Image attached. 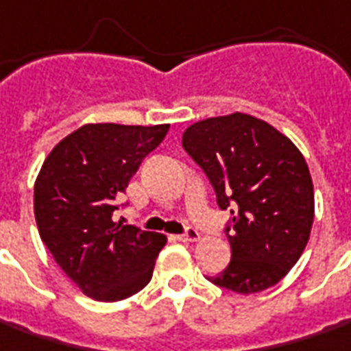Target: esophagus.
Instances as JSON below:
<instances>
[{
	"mask_svg": "<svg viewBox=\"0 0 351 351\" xmlns=\"http://www.w3.org/2000/svg\"><path fill=\"white\" fill-rule=\"evenodd\" d=\"M178 241H186V243H194V241H198L199 239V233L194 229V227H188L186 231L182 233V235L176 237Z\"/></svg>",
	"mask_w": 351,
	"mask_h": 351,
	"instance_id": "34e87169",
	"label": "esophagus"
}]
</instances>
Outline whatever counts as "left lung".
I'll return each mask as SVG.
<instances>
[{"mask_svg": "<svg viewBox=\"0 0 351 351\" xmlns=\"http://www.w3.org/2000/svg\"><path fill=\"white\" fill-rule=\"evenodd\" d=\"M182 147L208 176L217 206L231 212V262L208 280L243 295L278 284L303 254L315 217L301 152L274 126L241 112L188 126Z\"/></svg>", "mask_w": 351, "mask_h": 351, "instance_id": "obj_1", "label": "left lung"}]
</instances>
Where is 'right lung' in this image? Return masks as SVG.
<instances>
[{"label":"right lung","instance_id":"add662e5","mask_svg":"<svg viewBox=\"0 0 351 351\" xmlns=\"http://www.w3.org/2000/svg\"><path fill=\"white\" fill-rule=\"evenodd\" d=\"M169 124H87L46 157L34 184V217L43 243L79 289L97 301H120L149 284L167 239L114 212L141 161Z\"/></svg>","mask_w":351,"mask_h":351}]
</instances>
